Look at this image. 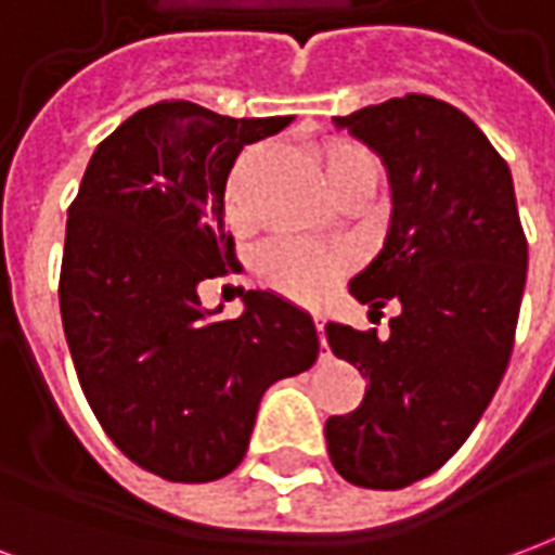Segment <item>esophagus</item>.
I'll return each mask as SVG.
<instances>
[{
	"instance_id": "esophagus-1",
	"label": "esophagus",
	"mask_w": 555,
	"mask_h": 555,
	"mask_svg": "<svg viewBox=\"0 0 555 555\" xmlns=\"http://www.w3.org/2000/svg\"><path fill=\"white\" fill-rule=\"evenodd\" d=\"M314 326H318V336H321V348H324V353H321V357H326V353H330V348H326V336H324V314L314 312Z\"/></svg>"
}]
</instances>
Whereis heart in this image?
<instances>
[{
  "label": "heart",
  "instance_id": "1",
  "mask_svg": "<svg viewBox=\"0 0 555 555\" xmlns=\"http://www.w3.org/2000/svg\"><path fill=\"white\" fill-rule=\"evenodd\" d=\"M253 159L255 151L243 154L237 166L231 169L229 186H225V207H229V217L237 222L246 217V169ZM314 163L330 190L345 181H360V178L377 186V178H380L377 159L365 147L348 142V139L324 142L314 151ZM341 270H345V255L306 241L270 243L258 258V273L264 276V282H270L273 288L288 294L294 300L306 302L324 297L326 291L333 288V282L341 276Z\"/></svg>",
  "mask_w": 555,
  "mask_h": 555
}]
</instances>
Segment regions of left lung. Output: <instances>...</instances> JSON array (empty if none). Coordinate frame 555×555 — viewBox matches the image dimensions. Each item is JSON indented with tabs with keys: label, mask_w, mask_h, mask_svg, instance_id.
Returning a JSON list of instances; mask_svg holds the SVG:
<instances>
[{
	"label": "left lung",
	"mask_w": 555,
	"mask_h": 555,
	"mask_svg": "<svg viewBox=\"0 0 555 555\" xmlns=\"http://www.w3.org/2000/svg\"><path fill=\"white\" fill-rule=\"evenodd\" d=\"M380 157L389 181L384 246L350 294L369 314L396 300L389 336L326 324L338 360L365 377L348 416L326 418L338 476L374 490L430 476L473 434L500 386L526 288L512 171L461 109L408 94L333 118Z\"/></svg>",
	"instance_id": "left-lung-1"
}]
</instances>
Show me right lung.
<instances>
[{
  "instance_id": "obj_1",
  "label": "right lung",
  "mask_w": 555,
  "mask_h": 555,
  "mask_svg": "<svg viewBox=\"0 0 555 555\" xmlns=\"http://www.w3.org/2000/svg\"><path fill=\"white\" fill-rule=\"evenodd\" d=\"M291 121L154 103L98 145L67 210L59 306L79 384L115 446L159 478L229 476L261 396L318 360L312 314L273 291H246L234 321L198 300L234 258V159Z\"/></svg>"
}]
</instances>
